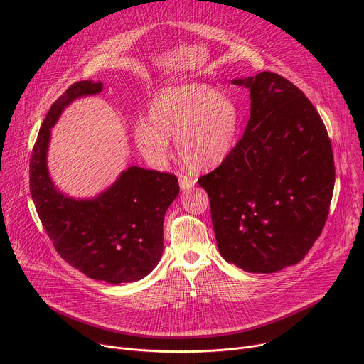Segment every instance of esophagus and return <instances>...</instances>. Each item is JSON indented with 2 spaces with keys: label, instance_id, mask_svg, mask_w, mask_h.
Masks as SVG:
<instances>
[{
  "label": "esophagus",
  "instance_id": "esophagus-1",
  "mask_svg": "<svg viewBox=\"0 0 364 364\" xmlns=\"http://www.w3.org/2000/svg\"><path fill=\"white\" fill-rule=\"evenodd\" d=\"M178 183H180L181 190H190L196 186V180H193L187 176H178Z\"/></svg>",
  "mask_w": 364,
  "mask_h": 364
}]
</instances>
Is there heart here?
Returning <instances> with one entry per match:
<instances>
[{
	"label": "heart",
	"instance_id": "obj_1",
	"mask_svg": "<svg viewBox=\"0 0 364 364\" xmlns=\"http://www.w3.org/2000/svg\"><path fill=\"white\" fill-rule=\"evenodd\" d=\"M240 112L235 100L204 83L166 86L154 95L146 119L134 127V142L144 160L161 168L171 159V141L187 167L220 166L237 139Z\"/></svg>",
	"mask_w": 364,
	"mask_h": 364
}]
</instances>
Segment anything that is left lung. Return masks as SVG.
I'll return each mask as SVG.
<instances>
[{"label":"left lung","instance_id":"left-lung-1","mask_svg":"<svg viewBox=\"0 0 364 364\" xmlns=\"http://www.w3.org/2000/svg\"><path fill=\"white\" fill-rule=\"evenodd\" d=\"M232 83L249 89L250 118L198 184L225 261L272 274L302 261L321 235L336 180L331 142L313 103L285 77L261 72Z\"/></svg>","mask_w":364,"mask_h":364}]
</instances>
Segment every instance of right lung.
I'll return each instance as SVG.
<instances>
[{"instance_id":"1","label":"right lung","mask_w":364,"mask_h":364,"mask_svg":"<svg viewBox=\"0 0 364 364\" xmlns=\"http://www.w3.org/2000/svg\"><path fill=\"white\" fill-rule=\"evenodd\" d=\"M100 82L73 83L47 112L30 160V193L58 253L86 277L114 285L146 277L163 256L164 216L180 191L168 173L128 167L92 198L60 191L47 168L53 128L66 107L100 93Z\"/></svg>"}]
</instances>
